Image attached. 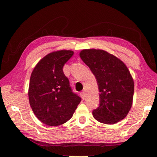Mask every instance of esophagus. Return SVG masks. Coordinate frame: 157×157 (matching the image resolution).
Here are the masks:
<instances>
[{
    "label": "esophagus",
    "mask_w": 157,
    "mask_h": 157,
    "mask_svg": "<svg viewBox=\"0 0 157 157\" xmlns=\"http://www.w3.org/2000/svg\"><path fill=\"white\" fill-rule=\"evenodd\" d=\"M81 97H82V98L83 99H84L85 98V97H86V94H85V91H82V92H81Z\"/></svg>",
    "instance_id": "34e87169"
}]
</instances>
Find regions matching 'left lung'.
<instances>
[{
    "label": "left lung",
    "mask_w": 157,
    "mask_h": 157,
    "mask_svg": "<svg viewBox=\"0 0 157 157\" xmlns=\"http://www.w3.org/2000/svg\"><path fill=\"white\" fill-rule=\"evenodd\" d=\"M81 59L95 76L99 91V106L93 111L101 123L113 124L124 119L132 106L134 80L127 66L115 56L100 49H84Z\"/></svg>",
    "instance_id": "8db88e82"
}]
</instances>
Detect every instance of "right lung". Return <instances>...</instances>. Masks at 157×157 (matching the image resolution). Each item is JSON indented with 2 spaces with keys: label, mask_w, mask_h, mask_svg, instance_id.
I'll return each mask as SVG.
<instances>
[{
  "label": "right lung",
  "mask_w": 157,
  "mask_h": 157,
  "mask_svg": "<svg viewBox=\"0 0 157 157\" xmlns=\"http://www.w3.org/2000/svg\"><path fill=\"white\" fill-rule=\"evenodd\" d=\"M74 54L70 50L51 52L40 59L32 71L29 98L36 117L48 126L67 122L81 102L72 91L63 67Z\"/></svg>",
  "instance_id": "right-lung-1"
}]
</instances>
